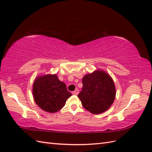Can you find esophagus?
I'll return each instance as SVG.
<instances>
[{
  "mask_svg": "<svg viewBox=\"0 0 152 152\" xmlns=\"http://www.w3.org/2000/svg\"><path fill=\"white\" fill-rule=\"evenodd\" d=\"M78 93H79V91H78V89H76L75 91H74L73 92H72V94L73 95H77L78 94Z\"/></svg>",
  "mask_w": 152,
  "mask_h": 152,
  "instance_id": "34e87169",
  "label": "esophagus"
}]
</instances>
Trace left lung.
Returning a JSON list of instances; mask_svg holds the SVG:
<instances>
[{
	"instance_id": "1",
	"label": "left lung",
	"mask_w": 152,
	"mask_h": 152,
	"mask_svg": "<svg viewBox=\"0 0 152 152\" xmlns=\"http://www.w3.org/2000/svg\"><path fill=\"white\" fill-rule=\"evenodd\" d=\"M82 83V89L78 96L87 110L99 114L112 106L115 97V88L108 73L103 70H95L83 77Z\"/></svg>"
}]
</instances>
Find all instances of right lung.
<instances>
[{
	"label": "right lung",
	"instance_id": "right-lung-1",
	"mask_svg": "<svg viewBox=\"0 0 152 152\" xmlns=\"http://www.w3.org/2000/svg\"><path fill=\"white\" fill-rule=\"evenodd\" d=\"M33 94L37 104L50 113L60 110L72 95L65 83L61 82L56 74L37 77L33 86Z\"/></svg>",
	"mask_w": 152,
	"mask_h": 152
}]
</instances>
